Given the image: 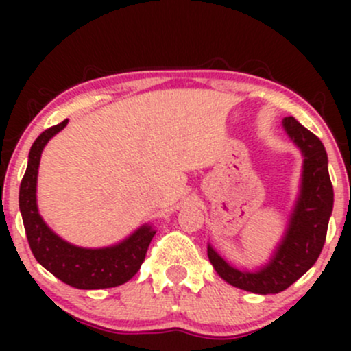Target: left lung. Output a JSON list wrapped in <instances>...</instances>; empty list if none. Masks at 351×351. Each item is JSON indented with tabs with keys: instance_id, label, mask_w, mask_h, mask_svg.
<instances>
[{
	"instance_id": "obj_1",
	"label": "left lung",
	"mask_w": 351,
	"mask_h": 351,
	"mask_svg": "<svg viewBox=\"0 0 351 351\" xmlns=\"http://www.w3.org/2000/svg\"><path fill=\"white\" fill-rule=\"evenodd\" d=\"M282 127L300 150L304 163L299 196L271 259L254 271L237 269L208 244V257L221 279L237 289L261 295L285 291L317 263L333 209V186L324 143L293 117H285Z\"/></svg>"
}]
</instances>
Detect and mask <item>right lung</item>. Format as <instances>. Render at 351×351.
Masks as SVG:
<instances>
[{
  "label": "right lung",
  "mask_w": 351,
  "mask_h": 351,
  "mask_svg": "<svg viewBox=\"0 0 351 351\" xmlns=\"http://www.w3.org/2000/svg\"><path fill=\"white\" fill-rule=\"evenodd\" d=\"M69 120L44 130L36 138L27 156V168L19 186V211L26 229L27 243L36 261L64 284L82 291L122 285L138 272L145 261L155 228L145 223L120 243L107 247H80L56 234L39 215L38 170L44 147L58 135Z\"/></svg>",
  "instance_id": "obj_1"
}]
</instances>
